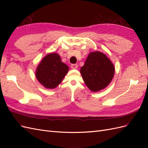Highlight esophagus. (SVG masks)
Masks as SVG:
<instances>
[{"label": "esophagus", "mask_w": 148, "mask_h": 148, "mask_svg": "<svg viewBox=\"0 0 148 148\" xmlns=\"http://www.w3.org/2000/svg\"><path fill=\"white\" fill-rule=\"evenodd\" d=\"M78 67V64H71V68L72 69H77Z\"/></svg>", "instance_id": "1"}]
</instances>
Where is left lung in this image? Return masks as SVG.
<instances>
[{"label": "left lung", "mask_w": 148, "mask_h": 148, "mask_svg": "<svg viewBox=\"0 0 148 148\" xmlns=\"http://www.w3.org/2000/svg\"><path fill=\"white\" fill-rule=\"evenodd\" d=\"M80 73L84 83L91 91L97 92L106 88L112 79L115 67L104 53H89Z\"/></svg>", "instance_id": "left-lung-1"}]
</instances>
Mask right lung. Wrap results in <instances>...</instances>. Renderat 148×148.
<instances>
[{"mask_svg": "<svg viewBox=\"0 0 148 148\" xmlns=\"http://www.w3.org/2000/svg\"><path fill=\"white\" fill-rule=\"evenodd\" d=\"M69 68L62 62L57 53H51L44 57L36 71L38 82L48 89H53L59 85L69 71Z\"/></svg>", "mask_w": 148, "mask_h": 148, "instance_id": "obj_1", "label": "right lung"}]
</instances>
